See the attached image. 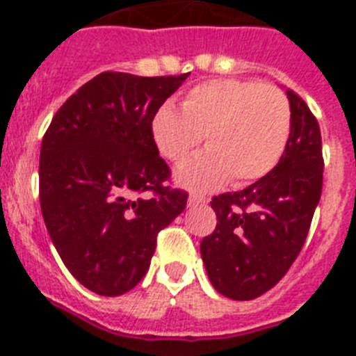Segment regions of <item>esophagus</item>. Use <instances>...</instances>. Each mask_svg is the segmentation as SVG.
<instances>
[{"mask_svg":"<svg viewBox=\"0 0 356 356\" xmlns=\"http://www.w3.org/2000/svg\"><path fill=\"white\" fill-rule=\"evenodd\" d=\"M205 201L207 200L203 196H197V194H191V196H188V200H187V205L191 207V209H194V207L203 205Z\"/></svg>","mask_w":356,"mask_h":356,"instance_id":"obj_1","label":"esophagus"}]
</instances>
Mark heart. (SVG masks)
<instances>
[{
    "mask_svg": "<svg viewBox=\"0 0 356 356\" xmlns=\"http://www.w3.org/2000/svg\"><path fill=\"white\" fill-rule=\"evenodd\" d=\"M292 128L291 105L273 85L212 80L196 85L181 102V112L165 105L151 130L165 159L180 162L205 135L209 149L176 169V181L209 191L232 180H260L284 156Z\"/></svg>",
    "mask_w": 356,
    "mask_h": 356,
    "instance_id": "1",
    "label": "heart"
}]
</instances>
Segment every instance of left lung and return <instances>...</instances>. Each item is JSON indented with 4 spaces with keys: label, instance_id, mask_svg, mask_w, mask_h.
Instances as JSON below:
<instances>
[{
    "label": "left lung",
    "instance_id": "obj_1",
    "mask_svg": "<svg viewBox=\"0 0 356 356\" xmlns=\"http://www.w3.org/2000/svg\"><path fill=\"white\" fill-rule=\"evenodd\" d=\"M292 128L269 175L237 193L212 197L216 229L201 241L210 284L237 301L275 287L300 254L323 191V146L316 118L287 89Z\"/></svg>",
    "mask_w": 356,
    "mask_h": 356
}]
</instances>
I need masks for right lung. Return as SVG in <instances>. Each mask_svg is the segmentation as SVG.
<instances>
[{
  "mask_svg": "<svg viewBox=\"0 0 356 356\" xmlns=\"http://www.w3.org/2000/svg\"><path fill=\"white\" fill-rule=\"evenodd\" d=\"M188 74L106 71L69 97L40 146L39 197L62 262L83 287L121 296L149 269L156 235L187 205L169 188L151 122Z\"/></svg>",
  "mask_w": 356,
  "mask_h": 356,
  "instance_id": "right-lung-1",
  "label": "right lung"
}]
</instances>
